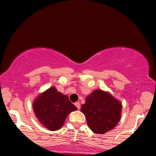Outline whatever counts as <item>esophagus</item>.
Instances as JSON below:
<instances>
[{
    "mask_svg": "<svg viewBox=\"0 0 156 156\" xmlns=\"http://www.w3.org/2000/svg\"><path fill=\"white\" fill-rule=\"evenodd\" d=\"M75 105H76L78 109H79L80 108V104L79 102H76V103H75Z\"/></svg>",
    "mask_w": 156,
    "mask_h": 156,
    "instance_id": "esophagus-1",
    "label": "esophagus"
}]
</instances>
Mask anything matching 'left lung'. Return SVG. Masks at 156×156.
Listing matches in <instances>:
<instances>
[{
    "mask_svg": "<svg viewBox=\"0 0 156 156\" xmlns=\"http://www.w3.org/2000/svg\"><path fill=\"white\" fill-rule=\"evenodd\" d=\"M80 111L89 128L94 133L103 134L115 128L120 120L122 104L110 93L97 89L87 97Z\"/></svg>",
    "mask_w": 156,
    "mask_h": 156,
    "instance_id": "left-lung-1",
    "label": "left lung"
}]
</instances>
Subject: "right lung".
Here are the masks:
<instances>
[{"label": "right lung", "instance_id": "add662e5", "mask_svg": "<svg viewBox=\"0 0 156 156\" xmlns=\"http://www.w3.org/2000/svg\"><path fill=\"white\" fill-rule=\"evenodd\" d=\"M33 110L39 122L53 131L60 129L69 113L77 108L69 101L68 96L52 87L36 98Z\"/></svg>", "mask_w": 156, "mask_h": 156}]
</instances>
